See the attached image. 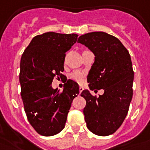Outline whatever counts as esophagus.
Instances as JSON below:
<instances>
[{
  "label": "esophagus",
  "instance_id": "1",
  "mask_svg": "<svg viewBox=\"0 0 150 150\" xmlns=\"http://www.w3.org/2000/svg\"><path fill=\"white\" fill-rule=\"evenodd\" d=\"M83 90H84V89H83V86H80V87H79V94H80V93H82V92H83Z\"/></svg>",
  "mask_w": 150,
  "mask_h": 150
}]
</instances>
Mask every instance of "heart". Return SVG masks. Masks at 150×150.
<instances>
[{
    "label": "heart",
    "mask_w": 150,
    "mask_h": 150,
    "mask_svg": "<svg viewBox=\"0 0 150 150\" xmlns=\"http://www.w3.org/2000/svg\"><path fill=\"white\" fill-rule=\"evenodd\" d=\"M86 74L80 71H75L70 75V79L75 81L78 83H83L85 79Z\"/></svg>",
    "instance_id": "heart-1"
}]
</instances>
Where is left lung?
<instances>
[{"mask_svg": "<svg viewBox=\"0 0 150 150\" xmlns=\"http://www.w3.org/2000/svg\"><path fill=\"white\" fill-rule=\"evenodd\" d=\"M78 42L85 45L95 55L87 76L90 90L103 89L99 97L84 90L81 96L86 104L83 114L92 133L108 136L122 125L133 96L134 71L128 51L121 42L101 31L81 35Z\"/></svg>", "mask_w": 150, "mask_h": 150, "instance_id": "1", "label": "left lung"}]
</instances>
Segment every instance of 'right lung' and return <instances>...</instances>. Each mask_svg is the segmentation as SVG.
I'll list each match as a JSON object with an SVG mask.
<instances>
[{
	"mask_svg": "<svg viewBox=\"0 0 150 150\" xmlns=\"http://www.w3.org/2000/svg\"><path fill=\"white\" fill-rule=\"evenodd\" d=\"M76 34L47 32L37 35L20 60L19 83L27 120L38 133L52 136L64 128L73 99L79 87L68 79L63 91L52 88L56 76H62L66 52L78 39Z\"/></svg>",
	"mask_w": 150,
	"mask_h": 150,
	"instance_id": "right-lung-1",
	"label": "right lung"
}]
</instances>
